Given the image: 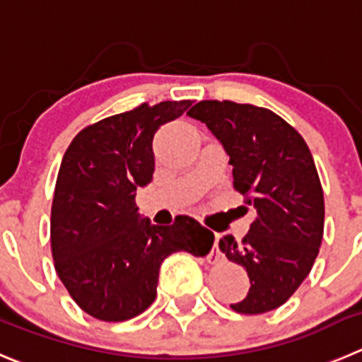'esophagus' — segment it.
<instances>
[{
	"mask_svg": "<svg viewBox=\"0 0 362 362\" xmlns=\"http://www.w3.org/2000/svg\"><path fill=\"white\" fill-rule=\"evenodd\" d=\"M216 243H218V234H216ZM219 259H221V255H219V252H218V245H216V252H214V257H212V261H219Z\"/></svg>",
	"mask_w": 362,
	"mask_h": 362,
	"instance_id": "obj_1",
	"label": "esophagus"
}]
</instances>
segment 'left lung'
Here are the masks:
<instances>
[{"label":"left lung","instance_id":"left-lung-1","mask_svg":"<svg viewBox=\"0 0 362 362\" xmlns=\"http://www.w3.org/2000/svg\"><path fill=\"white\" fill-rule=\"evenodd\" d=\"M207 124L228 153L234 189L257 211L241 241L219 239L228 261L250 276L241 314H262L288 302L318 257L325 202L302 135L275 112L234 101L205 100L187 112Z\"/></svg>","mask_w":362,"mask_h":362}]
</instances>
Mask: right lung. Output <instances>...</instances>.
Here are the masks:
<instances>
[{
	"label": "right lung",
	"instance_id": "right-lung-1",
	"mask_svg": "<svg viewBox=\"0 0 362 362\" xmlns=\"http://www.w3.org/2000/svg\"><path fill=\"white\" fill-rule=\"evenodd\" d=\"M191 101L141 103L76 134L60 164L52 205V253L71 298L93 318H135L157 296L158 269L175 252L204 257L214 234L191 216L158 227L143 219L135 191L155 170L151 143Z\"/></svg>",
	"mask_w": 362,
	"mask_h": 362
}]
</instances>
